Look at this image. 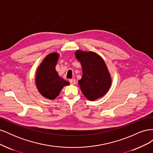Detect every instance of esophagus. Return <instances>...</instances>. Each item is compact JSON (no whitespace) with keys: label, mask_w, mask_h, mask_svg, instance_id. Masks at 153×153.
<instances>
[{"label":"esophagus","mask_w":153,"mask_h":153,"mask_svg":"<svg viewBox=\"0 0 153 153\" xmlns=\"http://www.w3.org/2000/svg\"><path fill=\"white\" fill-rule=\"evenodd\" d=\"M69 82L71 85H75L76 84V80L75 79H70L69 80Z\"/></svg>","instance_id":"1"}]
</instances>
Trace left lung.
Masks as SVG:
<instances>
[{
  "instance_id": "8db88e82",
  "label": "left lung",
  "mask_w": 153,
  "mask_h": 153,
  "mask_svg": "<svg viewBox=\"0 0 153 153\" xmlns=\"http://www.w3.org/2000/svg\"><path fill=\"white\" fill-rule=\"evenodd\" d=\"M75 54L82 65L83 74L78 84L82 93L90 101L103 96L112 85V78L103 59L91 51L78 50Z\"/></svg>"
}]
</instances>
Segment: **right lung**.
Segmentation results:
<instances>
[{"label":"right lung","instance_id":"obj_1","mask_svg":"<svg viewBox=\"0 0 153 153\" xmlns=\"http://www.w3.org/2000/svg\"><path fill=\"white\" fill-rule=\"evenodd\" d=\"M57 52L50 53L46 56L38 66L36 75V85L41 95L49 100H54L64 86L69 82L59 75L55 69L59 60Z\"/></svg>","mask_w":153,"mask_h":153}]
</instances>
